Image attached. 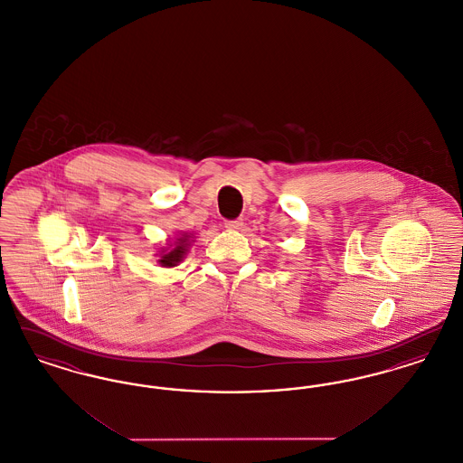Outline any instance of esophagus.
<instances>
[{
	"label": "esophagus",
	"instance_id": "esophagus-1",
	"mask_svg": "<svg viewBox=\"0 0 463 463\" xmlns=\"http://www.w3.org/2000/svg\"><path fill=\"white\" fill-rule=\"evenodd\" d=\"M225 227L231 229V231H240L242 227V221L241 219H238V221H227L225 222Z\"/></svg>",
	"mask_w": 463,
	"mask_h": 463
}]
</instances>
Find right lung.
Wrapping results in <instances>:
<instances>
[{
    "mask_svg": "<svg viewBox=\"0 0 463 463\" xmlns=\"http://www.w3.org/2000/svg\"><path fill=\"white\" fill-rule=\"evenodd\" d=\"M194 241L193 240V234L191 232H185V234H182V236H178L175 241L170 242L168 246H165V248H161V251L157 253L159 255V260H157V264L161 265V267H176V265L180 264L184 259H185V255H187V251H189V248H191V242Z\"/></svg>",
    "mask_w": 463,
    "mask_h": 463,
    "instance_id": "right-lung-1",
    "label": "right lung"
}]
</instances>
